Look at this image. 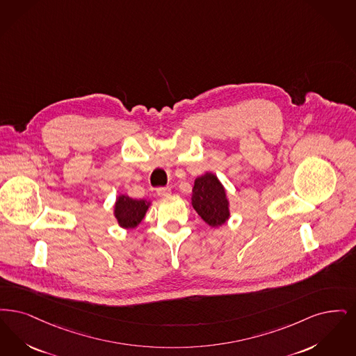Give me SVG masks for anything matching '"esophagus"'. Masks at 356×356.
<instances>
[{
  "mask_svg": "<svg viewBox=\"0 0 356 356\" xmlns=\"http://www.w3.org/2000/svg\"><path fill=\"white\" fill-rule=\"evenodd\" d=\"M156 194H158V197H161V198L169 197V195H170V188H169V187H159V188H156Z\"/></svg>",
  "mask_w": 356,
  "mask_h": 356,
  "instance_id": "1",
  "label": "esophagus"
}]
</instances>
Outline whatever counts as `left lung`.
<instances>
[{
    "instance_id": "8db88e82",
    "label": "left lung",
    "mask_w": 356,
    "mask_h": 356,
    "mask_svg": "<svg viewBox=\"0 0 356 356\" xmlns=\"http://www.w3.org/2000/svg\"><path fill=\"white\" fill-rule=\"evenodd\" d=\"M191 206L210 227H220L230 219V202L225 186L214 172L197 177L191 191Z\"/></svg>"
}]
</instances>
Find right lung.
Masks as SVG:
<instances>
[{"label":"right lung","instance_id":"obj_1","mask_svg":"<svg viewBox=\"0 0 356 356\" xmlns=\"http://www.w3.org/2000/svg\"><path fill=\"white\" fill-rule=\"evenodd\" d=\"M150 206L152 201L133 200L129 195L120 194L114 203L113 214L120 227L124 230H130L137 227L142 222Z\"/></svg>","mask_w":356,"mask_h":356}]
</instances>
